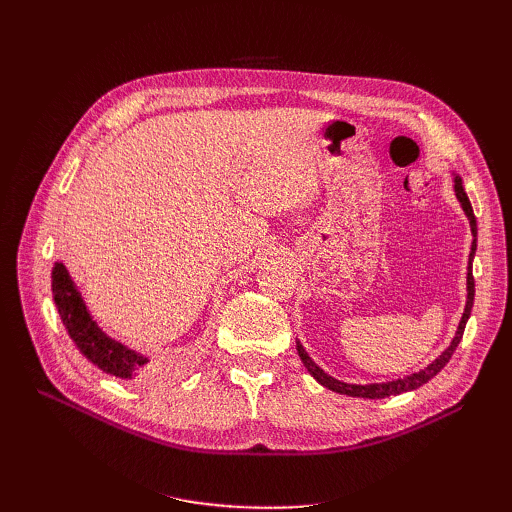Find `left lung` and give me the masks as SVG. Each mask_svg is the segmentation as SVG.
Instances as JSON below:
<instances>
[{
	"mask_svg": "<svg viewBox=\"0 0 512 512\" xmlns=\"http://www.w3.org/2000/svg\"><path fill=\"white\" fill-rule=\"evenodd\" d=\"M455 196L461 203L463 211H466L468 220H470V228H472V252H470V262H468V299H466V309H463V316H461V322L457 327V333L453 337L451 346H448L436 361L429 363L425 369L416 371V374H410L406 378H397V380H391V382H374V384H348V382H342V380H335L333 376L324 374V371L309 359V354L305 352V348L297 342V352L301 356L303 365L307 367L309 374H312L322 386H327L329 391H335L339 395H350V397H363V399H384V397H391V395H401V393H408V391H414L418 389V386L427 384L433 376L438 374V371L451 361V356L455 352V348L459 346L461 337H463V329H466V322L470 318V312H472V305H474V277H472V258L476 254V218H474V211H472V205H470V198L466 194V190H463L461 185V177L455 175Z\"/></svg>",
	"mask_w": 512,
	"mask_h": 512,
	"instance_id": "8db88e82",
	"label": "left lung"
}]
</instances>
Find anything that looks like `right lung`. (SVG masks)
I'll return each mask as SVG.
<instances>
[{"instance_id":"obj_1","label":"right lung","mask_w":512,"mask_h":512,"mask_svg":"<svg viewBox=\"0 0 512 512\" xmlns=\"http://www.w3.org/2000/svg\"><path fill=\"white\" fill-rule=\"evenodd\" d=\"M51 277L57 312L61 320H64L66 331L72 337L76 348L85 354V359L98 365L106 374L121 380H132L141 376V371H145L149 363L147 356L123 346L98 327V322L87 312V305L81 292L76 290L64 262H55Z\"/></svg>"}]
</instances>
